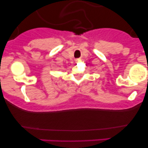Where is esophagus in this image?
<instances>
[{
	"label": "esophagus",
	"instance_id": "34e87169",
	"mask_svg": "<svg viewBox=\"0 0 148 148\" xmlns=\"http://www.w3.org/2000/svg\"><path fill=\"white\" fill-rule=\"evenodd\" d=\"M80 61H81V59H76V60H75L76 62H80Z\"/></svg>",
	"mask_w": 148,
	"mask_h": 148
}]
</instances>
